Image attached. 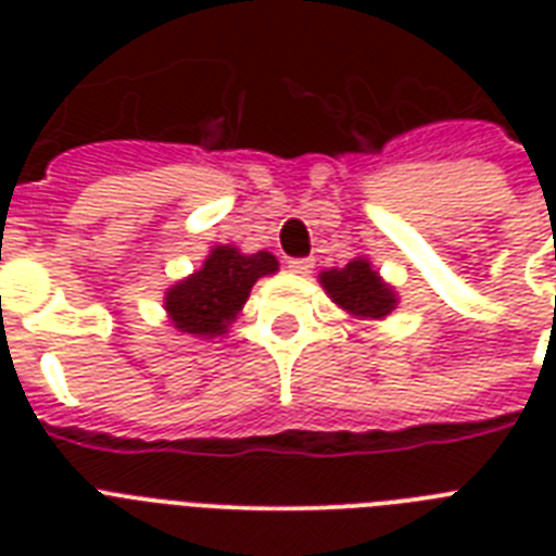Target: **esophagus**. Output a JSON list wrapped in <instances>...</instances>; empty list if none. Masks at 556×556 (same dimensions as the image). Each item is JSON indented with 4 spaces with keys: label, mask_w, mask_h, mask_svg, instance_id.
<instances>
[{
    "label": "esophagus",
    "mask_w": 556,
    "mask_h": 556,
    "mask_svg": "<svg viewBox=\"0 0 556 556\" xmlns=\"http://www.w3.org/2000/svg\"><path fill=\"white\" fill-rule=\"evenodd\" d=\"M314 268V260H288V270L291 274H308Z\"/></svg>",
    "instance_id": "1"
}]
</instances>
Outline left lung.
<instances>
[{"label": "left lung", "mask_w": 556, "mask_h": 556, "mask_svg": "<svg viewBox=\"0 0 556 556\" xmlns=\"http://www.w3.org/2000/svg\"><path fill=\"white\" fill-rule=\"evenodd\" d=\"M320 282L340 308H346L357 317L380 320L395 308V294L380 282V277L369 268L366 260H352L346 268L326 270Z\"/></svg>", "instance_id": "left-lung-1"}]
</instances>
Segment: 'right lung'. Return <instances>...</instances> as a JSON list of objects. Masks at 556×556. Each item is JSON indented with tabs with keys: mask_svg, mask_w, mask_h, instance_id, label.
Masks as SVG:
<instances>
[{
	"mask_svg": "<svg viewBox=\"0 0 556 556\" xmlns=\"http://www.w3.org/2000/svg\"><path fill=\"white\" fill-rule=\"evenodd\" d=\"M277 270L268 251L244 256L236 248L218 244L204 268L167 291V312L176 329L199 338H216L227 329L251 294L253 282Z\"/></svg>",
	"mask_w": 556,
	"mask_h": 556,
	"instance_id": "right-lung-1",
	"label": "right lung"
}]
</instances>
